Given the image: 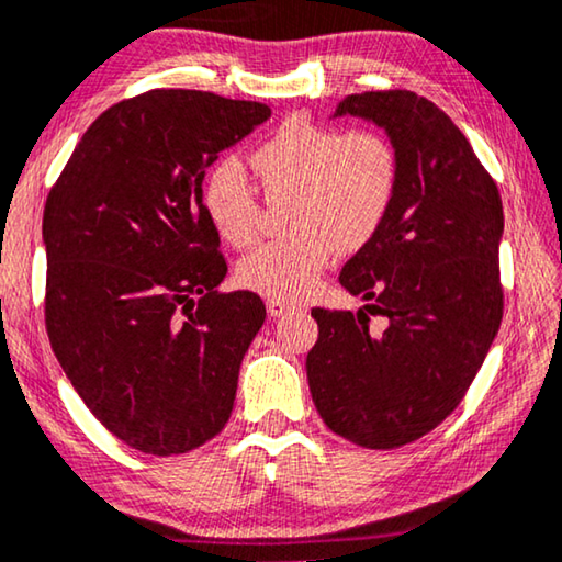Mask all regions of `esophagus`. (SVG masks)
<instances>
[{
	"label": "esophagus",
	"instance_id": "34e87169",
	"mask_svg": "<svg viewBox=\"0 0 562 562\" xmlns=\"http://www.w3.org/2000/svg\"><path fill=\"white\" fill-rule=\"evenodd\" d=\"M290 310H292V305L284 303V300H278V297L267 300V315L270 317H280L284 313H290Z\"/></svg>",
	"mask_w": 562,
	"mask_h": 562
}]
</instances>
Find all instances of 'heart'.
<instances>
[{
    "label": "heart",
    "instance_id": "heart-1",
    "mask_svg": "<svg viewBox=\"0 0 562 562\" xmlns=\"http://www.w3.org/2000/svg\"><path fill=\"white\" fill-rule=\"evenodd\" d=\"M265 196H290L288 234L239 262L241 288L300 300L315 288L338 249L366 247L389 220L398 191V154L379 131H338L284 121L252 154ZM201 204L224 241L247 247L259 232V196L237 161L206 176Z\"/></svg>",
    "mask_w": 562,
    "mask_h": 562
}]
</instances>
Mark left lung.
<instances>
[{"label":"left lung","mask_w":562,"mask_h":562,"mask_svg":"<svg viewBox=\"0 0 562 562\" xmlns=\"http://www.w3.org/2000/svg\"><path fill=\"white\" fill-rule=\"evenodd\" d=\"M386 131L398 154L389 220L348 259L340 284L371 300L350 310L315 307L317 342L307 383L328 429L366 449L416 441L464 398L502 321L497 183L447 113L412 90L340 100ZM387 317L373 331L364 310Z\"/></svg>","instance_id":"1"}]
</instances>
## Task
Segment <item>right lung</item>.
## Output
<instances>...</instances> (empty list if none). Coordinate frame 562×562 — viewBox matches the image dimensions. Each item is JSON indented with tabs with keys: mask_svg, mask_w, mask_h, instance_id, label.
<instances>
[{
	"mask_svg": "<svg viewBox=\"0 0 562 562\" xmlns=\"http://www.w3.org/2000/svg\"><path fill=\"white\" fill-rule=\"evenodd\" d=\"M270 113L201 90L121 100L47 194L49 346L90 414L144 454H187L232 416L267 313L255 292L216 290L227 262L201 181Z\"/></svg>",
	"mask_w": 562,
	"mask_h": 562,
	"instance_id": "obj_1",
	"label": "right lung"
}]
</instances>
